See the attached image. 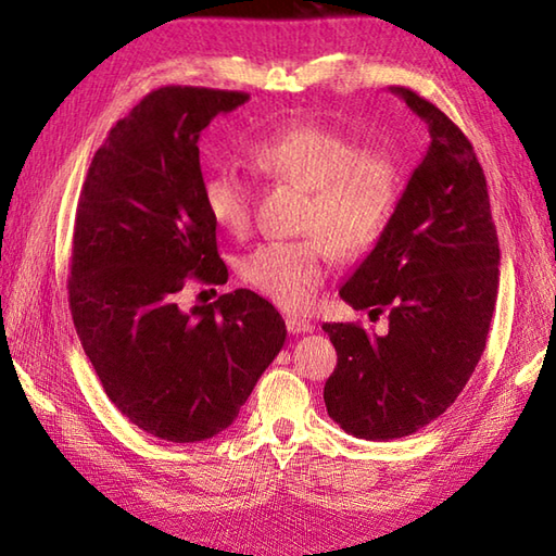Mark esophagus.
<instances>
[{
  "label": "esophagus",
  "mask_w": 556,
  "mask_h": 556,
  "mask_svg": "<svg viewBox=\"0 0 556 556\" xmlns=\"http://www.w3.org/2000/svg\"><path fill=\"white\" fill-rule=\"evenodd\" d=\"M287 329H289V334H311L313 329H315V325L313 323H308V320H303V317H293V315H289L287 317Z\"/></svg>",
  "instance_id": "esophagus-1"
}]
</instances>
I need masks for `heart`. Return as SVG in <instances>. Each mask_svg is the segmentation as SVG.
I'll use <instances>...</instances> for the list:
<instances>
[{
  "mask_svg": "<svg viewBox=\"0 0 556 556\" xmlns=\"http://www.w3.org/2000/svg\"><path fill=\"white\" fill-rule=\"evenodd\" d=\"M257 172L308 191L296 241H267L241 260V275L263 296L287 311H305L323 287L334 251L368 253L382 239L399 205L401 176L382 150L320 124L293 126L251 150ZM203 203L217 227L243 233L253 217V188L222 167L203 184Z\"/></svg>",
  "mask_w": 556,
  "mask_h": 556,
  "instance_id": "obj_1",
  "label": "heart"
}]
</instances>
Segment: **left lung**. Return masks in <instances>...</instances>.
<instances>
[{"mask_svg": "<svg viewBox=\"0 0 556 556\" xmlns=\"http://www.w3.org/2000/svg\"><path fill=\"white\" fill-rule=\"evenodd\" d=\"M428 124L382 239L339 296L389 315L387 334L325 323L337 368L325 382L329 418L361 440L406 437L440 418L485 351L500 287V241L488 181L464 131L410 88H392Z\"/></svg>", "mask_w": 556, "mask_h": 556, "instance_id": "8db88e82", "label": "left lung"}]
</instances>
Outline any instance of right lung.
I'll return each instance as SVG.
<instances>
[{
	"label": "right lung",
	"mask_w": 556,
	"mask_h": 556,
	"mask_svg": "<svg viewBox=\"0 0 556 556\" xmlns=\"http://www.w3.org/2000/svg\"><path fill=\"white\" fill-rule=\"evenodd\" d=\"M245 92L152 90L96 152L76 207L68 305L112 404L167 442L227 430L285 346L275 305L248 289L179 308L188 281L227 285L203 203L198 140Z\"/></svg>",
	"instance_id": "right-lung-1"
}]
</instances>
